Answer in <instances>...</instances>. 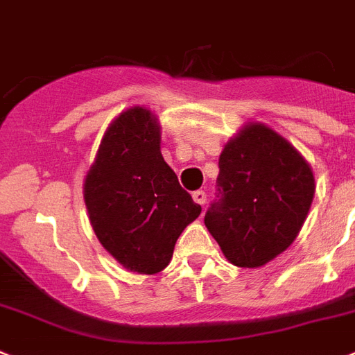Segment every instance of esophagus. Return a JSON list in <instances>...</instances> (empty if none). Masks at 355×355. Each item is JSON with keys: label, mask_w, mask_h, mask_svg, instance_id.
Listing matches in <instances>:
<instances>
[{"label": "esophagus", "mask_w": 355, "mask_h": 355, "mask_svg": "<svg viewBox=\"0 0 355 355\" xmlns=\"http://www.w3.org/2000/svg\"><path fill=\"white\" fill-rule=\"evenodd\" d=\"M192 198H193V201L198 202V205H205V202H207V192H202V190H198V192H193L192 193Z\"/></svg>", "instance_id": "34e87169"}]
</instances>
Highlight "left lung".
<instances>
[{
    "mask_svg": "<svg viewBox=\"0 0 355 355\" xmlns=\"http://www.w3.org/2000/svg\"><path fill=\"white\" fill-rule=\"evenodd\" d=\"M219 192L205 224L230 264L262 268L295 242L313 205V168L291 141L248 122L219 156Z\"/></svg>",
    "mask_w": 355,
    "mask_h": 355,
    "instance_id": "left-lung-1",
    "label": "left lung"
}]
</instances>
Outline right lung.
<instances>
[{
  "label": "right lung",
  "instance_id": "1",
  "mask_svg": "<svg viewBox=\"0 0 355 355\" xmlns=\"http://www.w3.org/2000/svg\"><path fill=\"white\" fill-rule=\"evenodd\" d=\"M162 125L132 105L109 123L84 178V201L96 239L118 264L156 275L201 207L181 189L162 156Z\"/></svg>",
  "mask_w": 355,
  "mask_h": 355
}]
</instances>
